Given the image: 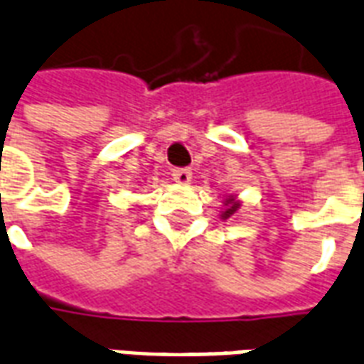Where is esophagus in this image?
Returning a JSON list of instances; mask_svg holds the SVG:
<instances>
[{"label": "esophagus", "instance_id": "1", "mask_svg": "<svg viewBox=\"0 0 364 364\" xmlns=\"http://www.w3.org/2000/svg\"><path fill=\"white\" fill-rule=\"evenodd\" d=\"M173 181L176 183H181V185H187V183H191V179H193V171L188 170V168H179V170H173Z\"/></svg>", "mask_w": 364, "mask_h": 364}]
</instances>
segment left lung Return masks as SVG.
<instances>
[{"label": "left lung", "instance_id": "obj_1", "mask_svg": "<svg viewBox=\"0 0 364 364\" xmlns=\"http://www.w3.org/2000/svg\"><path fill=\"white\" fill-rule=\"evenodd\" d=\"M238 208H240V202H238L235 196H229V198H225V210L221 213V218L229 219L232 213H237Z\"/></svg>", "mask_w": 364, "mask_h": 364}]
</instances>
